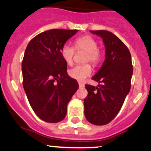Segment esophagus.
<instances>
[{
  "mask_svg": "<svg viewBox=\"0 0 151 151\" xmlns=\"http://www.w3.org/2000/svg\"><path fill=\"white\" fill-rule=\"evenodd\" d=\"M78 84H79V87H80V88H83L84 87V84L82 83H78Z\"/></svg>",
  "mask_w": 151,
  "mask_h": 151,
  "instance_id": "34e87169",
  "label": "esophagus"
}]
</instances>
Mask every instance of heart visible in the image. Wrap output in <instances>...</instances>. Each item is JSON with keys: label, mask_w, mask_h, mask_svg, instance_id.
I'll use <instances>...</instances> for the list:
<instances>
[{"label": "heart", "mask_w": 151, "mask_h": 151, "mask_svg": "<svg viewBox=\"0 0 151 151\" xmlns=\"http://www.w3.org/2000/svg\"><path fill=\"white\" fill-rule=\"evenodd\" d=\"M75 47L77 50H83L86 52L87 55L84 62H90L93 65H97L101 62L102 59V53L98 48V42L93 37L83 36L79 37L75 41ZM61 55L64 60L68 65H71L73 61L75 55V49L73 47L68 44H65L61 48ZM92 69L89 64L76 65L68 70V74L72 78L77 81H83L89 77L91 74Z\"/></svg>", "instance_id": "b5f03b06"}]
</instances>
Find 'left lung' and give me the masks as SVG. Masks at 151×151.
I'll list each match as a JSON object with an SVG mask.
<instances>
[{"label":"left lung","mask_w":151,"mask_h":151,"mask_svg":"<svg viewBox=\"0 0 151 151\" xmlns=\"http://www.w3.org/2000/svg\"><path fill=\"white\" fill-rule=\"evenodd\" d=\"M100 37L105 47V60L92 79L102 85H86L84 114L96 125L108 124L121 109L131 86L133 69L128 48L116 35L106 30L90 31Z\"/></svg>","instance_id":"8db88e82"}]
</instances>
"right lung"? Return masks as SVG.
Listing matches in <instances>:
<instances>
[{
    "label": "right lung",
    "instance_id": "right-lung-1",
    "mask_svg": "<svg viewBox=\"0 0 151 151\" xmlns=\"http://www.w3.org/2000/svg\"><path fill=\"white\" fill-rule=\"evenodd\" d=\"M78 30L51 29L34 37L22 64L23 86L30 106L43 121L56 123L67 114V105L78 88L67 73L61 48Z\"/></svg>",
    "mask_w": 151,
    "mask_h": 151
}]
</instances>
